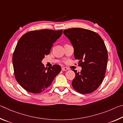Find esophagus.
I'll return each instance as SVG.
<instances>
[{"label": "esophagus", "mask_w": 123, "mask_h": 123, "mask_svg": "<svg viewBox=\"0 0 123 123\" xmlns=\"http://www.w3.org/2000/svg\"><path fill=\"white\" fill-rule=\"evenodd\" d=\"M68 70V68L66 67H62V70L63 71H66V70Z\"/></svg>", "instance_id": "1"}]
</instances>
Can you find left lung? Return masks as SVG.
<instances>
[{"instance_id": "left-lung-1", "label": "left lung", "mask_w": 123, "mask_h": 123, "mask_svg": "<svg viewBox=\"0 0 123 123\" xmlns=\"http://www.w3.org/2000/svg\"><path fill=\"white\" fill-rule=\"evenodd\" d=\"M63 34L74 48L75 59L82 68L75 74L72 86L78 92L87 94L98 88L105 77L108 54L101 37L92 31L82 28L68 29Z\"/></svg>"}]
</instances>
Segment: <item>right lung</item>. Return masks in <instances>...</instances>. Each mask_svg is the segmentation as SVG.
Returning a JSON list of instances; mask_svg holds the SVG:
<instances>
[{
  "mask_svg": "<svg viewBox=\"0 0 123 123\" xmlns=\"http://www.w3.org/2000/svg\"><path fill=\"white\" fill-rule=\"evenodd\" d=\"M62 34V30L31 31L18 41L12 63L16 80L26 91L33 93L44 91L61 71V67L57 64L45 68L42 61Z\"/></svg>",
  "mask_w": 123,
  "mask_h": 123,
  "instance_id": "obj_1",
  "label": "right lung"
}]
</instances>
